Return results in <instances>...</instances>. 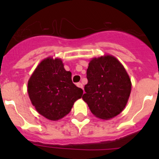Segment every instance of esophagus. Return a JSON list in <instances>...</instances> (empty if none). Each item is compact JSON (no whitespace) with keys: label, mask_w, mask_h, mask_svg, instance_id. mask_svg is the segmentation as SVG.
Segmentation results:
<instances>
[{"label":"esophagus","mask_w":159,"mask_h":159,"mask_svg":"<svg viewBox=\"0 0 159 159\" xmlns=\"http://www.w3.org/2000/svg\"><path fill=\"white\" fill-rule=\"evenodd\" d=\"M77 86H78V88H80V89H83V84H81V83H77Z\"/></svg>","instance_id":"1"}]
</instances>
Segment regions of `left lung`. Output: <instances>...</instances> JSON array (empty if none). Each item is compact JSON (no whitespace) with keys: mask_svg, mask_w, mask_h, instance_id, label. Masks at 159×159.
Masks as SVG:
<instances>
[{"mask_svg":"<svg viewBox=\"0 0 159 159\" xmlns=\"http://www.w3.org/2000/svg\"><path fill=\"white\" fill-rule=\"evenodd\" d=\"M87 78L82 99L96 118L109 120L124 110L131 94V81L116 57L105 54L91 58Z\"/></svg>","mask_w":159,"mask_h":159,"instance_id":"8db88e82","label":"left lung"}]
</instances>
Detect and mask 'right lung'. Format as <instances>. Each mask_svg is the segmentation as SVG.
I'll use <instances>...</instances> for the list:
<instances>
[{"label": "right lung", "mask_w": 159, "mask_h": 159, "mask_svg": "<svg viewBox=\"0 0 159 159\" xmlns=\"http://www.w3.org/2000/svg\"><path fill=\"white\" fill-rule=\"evenodd\" d=\"M28 93L40 115L57 121L69 113L74 103L82 96L83 90L73 84L71 72L65 69L61 59L48 57L30 77Z\"/></svg>", "instance_id": "right-lung-1"}]
</instances>
